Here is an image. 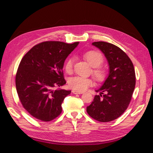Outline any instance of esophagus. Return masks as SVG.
<instances>
[{
  "instance_id": "esophagus-1",
  "label": "esophagus",
  "mask_w": 153,
  "mask_h": 153,
  "mask_svg": "<svg viewBox=\"0 0 153 153\" xmlns=\"http://www.w3.org/2000/svg\"><path fill=\"white\" fill-rule=\"evenodd\" d=\"M72 92L74 94H82L83 92H81V91H76V90H72Z\"/></svg>"
}]
</instances>
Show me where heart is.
Returning a JSON list of instances; mask_svg holds the SVG:
<instances>
[{
    "label": "heart",
    "instance_id": "heart-1",
    "mask_svg": "<svg viewBox=\"0 0 153 153\" xmlns=\"http://www.w3.org/2000/svg\"><path fill=\"white\" fill-rule=\"evenodd\" d=\"M83 57L88 62V63L92 67L95 68L93 70V75L95 79L99 82H102L106 77V71L104 68L99 67L104 62V58L102 54L99 51H90L83 54ZM74 58L69 57L65 62L64 69L66 72L71 74L73 70ZM69 86L74 90L78 91H85L93 84V79L90 77L76 76L71 77L68 81Z\"/></svg>",
    "mask_w": 153,
    "mask_h": 153
}]
</instances>
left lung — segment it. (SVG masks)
I'll use <instances>...</instances> for the list:
<instances>
[{"label": "left lung", "instance_id": "1", "mask_svg": "<svg viewBox=\"0 0 153 153\" xmlns=\"http://www.w3.org/2000/svg\"><path fill=\"white\" fill-rule=\"evenodd\" d=\"M108 61L109 74L95 91L93 101L87 106L88 114L97 121L108 122L121 116L131 101L135 86V73L130 58L116 45L99 41L92 43Z\"/></svg>", "mask_w": 153, "mask_h": 153}]
</instances>
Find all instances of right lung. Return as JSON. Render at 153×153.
<instances>
[{
    "label": "right lung",
    "instance_id": "add662e5",
    "mask_svg": "<svg viewBox=\"0 0 153 153\" xmlns=\"http://www.w3.org/2000/svg\"><path fill=\"white\" fill-rule=\"evenodd\" d=\"M79 44L43 42L23 57L16 76V87L22 106L37 120L50 122L62 112V103L71 91L55 87L66 84L64 61Z\"/></svg>",
    "mask_w": 153,
    "mask_h": 153
}]
</instances>
